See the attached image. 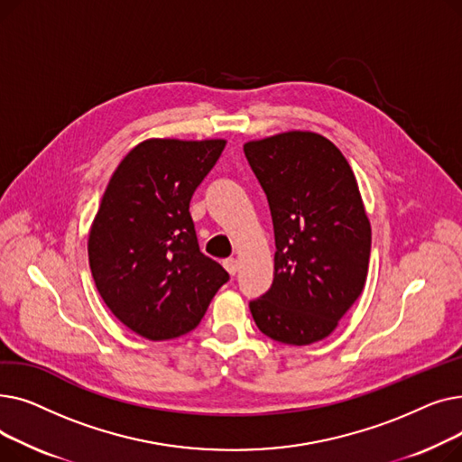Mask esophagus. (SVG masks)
Returning <instances> with one entry per match:
<instances>
[{
    "instance_id": "esophagus-1",
    "label": "esophagus",
    "mask_w": 462,
    "mask_h": 462,
    "mask_svg": "<svg viewBox=\"0 0 462 462\" xmlns=\"http://www.w3.org/2000/svg\"><path fill=\"white\" fill-rule=\"evenodd\" d=\"M223 265H225V270H226L230 275H236V272L239 270L237 258H226V260L223 262Z\"/></svg>"
}]
</instances>
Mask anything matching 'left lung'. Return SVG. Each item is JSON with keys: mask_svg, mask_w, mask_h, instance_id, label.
<instances>
[{"mask_svg": "<svg viewBox=\"0 0 462 462\" xmlns=\"http://www.w3.org/2000/svg\"><path fill=\"white\" fill-rule=\"evenodd\" d=\"M275 230L273 284L251 314L273 341L305 346L329 337L367 281L371 223L343 152L312 131L244 143Z\"/></svg>", "mask_w": 462, "mask_h": 462, "instance_id": "8db88e82", "label": "left lung"}]
</instances>
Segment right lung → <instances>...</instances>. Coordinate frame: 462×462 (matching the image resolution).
Segmentation results:
<instances>
[{
	"instance_id": "right-lung-1",
	"label": "right lung",
	"mask_w": 462,
	"mask_h": 462,
	"mask_svg": "<svg viewBox=\"0 0 462 462\" xmlns=\"http://www.w3.org/2000/svg\"><path fill=\"white\" fill-rule=\"evenodd\" d=\"M225 138H148L121 159L88 237L89 268L114 317L150 341L197 328L223 265L202 254L189 213Z\"/></svg>"
}]
</instances>
